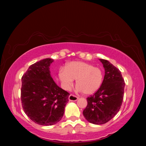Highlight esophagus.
Returning <instances> with one entry per match:
<instances>
[{
	"mask_svg": "<svg viewBox=\"0 0 146 146\" xmlns=\"http://www.w3.org/2000/svg\"><path fill=\"white\" fill-rule=\"evenodd\" d=\"M68 99L70 101H76L78 99V97H76L75 95H72V94H71V95L69 96Z\"/></svg>",
	"mask_w": 146,
	"mask_h": 146,
	"instance_id": "obj_1",
	"label": "esophagus"
}]
</instances>
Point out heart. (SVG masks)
<instances>
[{
  "instance_id": "obj_1",
  "label": "heart",
  "mask_w": 146,
  "mask_h": 146,
  "mask_svg": "<svg viewBox=\"0 0 146 146\" xmlns=\"http://www.w3.org/2000/svg\"><path fill=\"white\" fill-rule=\"evenodd\" d=\"M59 77L66 88H70L73 80H76L78 90L85 95H91L102 84L103 71L100 68L84 62H71L66 64L65 69H60Z\"/></svg>"
}]
</instances>
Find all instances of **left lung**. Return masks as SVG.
<instances>
[{"label":"left lung","mask_w":146,"mask_h":146,"mask_svg":"<svg viewBox=\"0 0 146 146\" xmlns=\"http://www.w3.org/2000/svg\"><path fill=\"white\" fill-rule=\"evenodd\" d=\"M105 69V75L100 88L87 98L88 105L84 117L90 123L103 124L119 111L124 93L125 82L120 70L110 62L99 59Z\"/></svg>","instance_id":"1"}]
</instances>
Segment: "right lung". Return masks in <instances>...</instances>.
<instances>
[{
  "mask_svg": "<svg viewBox=\"0 0 146 146\" xmlns=\"http://www.w3.org/2000/svg\"><path fill=\"white\" fill-rule=\"evenodd\" d=\"M53 62L45 58L29 66L22 76L21 97L24 113L35 123L51 125L62 118L70 93L59 88L50 75Z\"/></svg>",
  "mask_w": 146,
  "mask_h": 146,
  "instance_id": "obj_1",
  "label": "right lung"
}]
</instances>
